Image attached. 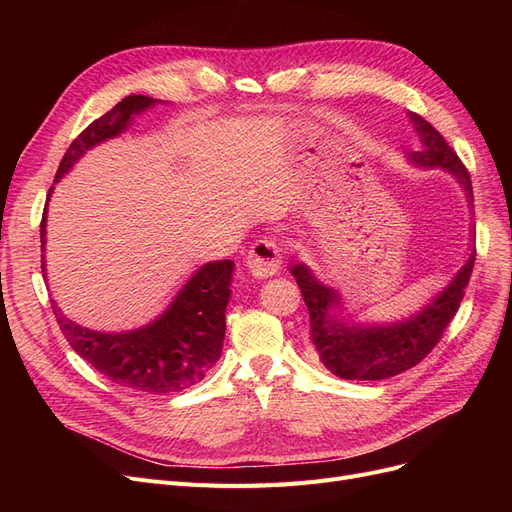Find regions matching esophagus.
<instances>
[{
    "label": "esophagus",
    "instance_id": "34e87169",
    "mask_svg": "<svg viewBox=\"0 0 512 512\" xmlns=\"http://www.w3.org/2000/svg\"><path fill=\"white\" fill-rule=\"evenodd\" d=\"M282 269V247L271 239H260L247 254V271L256 280H267Z\"/></svg>",
    "mask_w": 512,
    "mask_h": 512
}]
</instances>
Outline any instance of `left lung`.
I'll return each instance as SVG.
<instances>
[{"instance_id": "left-lung-1", "label": "left lung", "mask_w": 512, "mask_h": 512, "mask_svg": "<svg viewBox=\"0 0 512 512\" xmlns=\"http://www.w3.org/2000/svg\"><path fill=\"white\" fill-rule=\"evenodd\" d=\"M408 117L423 145L421 151L408 153V162L416 168H442L457 179L466 192L470 209H474L468 168L431 123L416 113H408ZM474 258L476 250L472 247L466 265L455 273L446 288L410 318L391 324L352 322L344 316L339 292L316 280L305 262H294L290 273L301 288L309 312V333L324 367L344 380H386L421 363L440 342L448 322L459 309L463 290L470 282Z\"/></svg>"}]
</instances>
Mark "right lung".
I'll list each match as a JSON object with an SVG mask.
<instances>
[{
	"instance_id": "obj_1",
	"label": "right lung",
	"mask_w": 512,
	"mask_h": 512,
	"mask_svg": "<svg viewBox=\"0 0 512 512\" xmlns=\"http://www.w3.org/2000/svg\"><path fill=\"white\" fill-rule=\"evenodd\" d=\"M160 100L147 96L123 98L111 111L96 119L74 138L64 160L59 162L55 183L79 162L85 151L108 138L119 136L136 115L156 106ZM53 188L49 190V198ZM42 213L40 241L46 245V209ZM235 262L213 260L200 267L181 286L177 297L164 312L145 327L121 333H102L81 327L64 316L53 303V312L61 333L76 354H81L91 367L119 386L134 391L164 395L181 393L205 378L207 371L218 363L226 333V305L230 299V280ZM42 275L46 277V262L42 256Z\"/></svg>"
}]
</instances>
